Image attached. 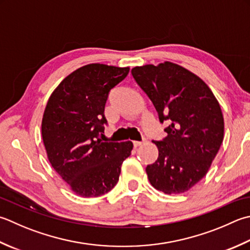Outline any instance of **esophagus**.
<instances>
[{"instance_id":"obj_1","label":"esophagus","mask_w":250,"mask_h":250,"mask_svg":"<svg viewBox=\"0 0 250 250\" xmlns=\"http://www.w3.org/2000/svg\"><path fill=\"white\" fill-rule=\"evenodd\" d=\"M144 143H145V140H144V141H142V142H140V141H133V145H134V147H139V146L143 145Z\"/></svg>"}]
</instances>
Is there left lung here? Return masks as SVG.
<instances>
[{"label":"left lung","mask_w":250,"mask_h":250,"mask_svg":"<svg viewBox=\"0 0 250 250\" xmlns=\"http://www.w3.org/2000/svg\"><path fill=\"white\" fill-rule=\"evenodd\" d=\"M158 112L169 121L163 141H153L158 158L146 167L153 187L165 194L188 192L202 180L224 135L221 107L198 76L178 63L136 66L131 70Z\"/></svg>","instance_id":"1"}]
</instances>
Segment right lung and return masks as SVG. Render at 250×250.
Listing matches in <instances>:
<instances>
[{"label":"right lung","instance_id":"1","mask_svg":"<svg viewBox=\"0 0 250 250\" xmlns=\"http://www.w3.org/2000/svg\"><path fill=\"white\" fill-rule=\"evenodd\" d=\"M129 67L89 63L63 79L50 96L42 118L48 161L73 193L99 197L114 188L131 141L103 142L109 91L128 76Z\"/></svg>","mask_w":250,"mask_h":250}]
</instances>
